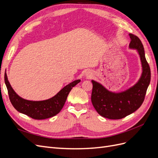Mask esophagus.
<instances>
[{
	"instance_id": "34e87169",
	"label": "esophagus",
	"mask_w": 158,
	"mask_h": 158,
	"mask_svg": "<svg viewBox=\"0 0 158 158\" xmlns=\"http://www.w3.org/2000/svg\"><path fill=\"white\" fill-rule=\"evenodd\" d=\"M92 76H93L92 72H91V71H89V70H88V71H87V72H85V77H86L87 78H91V77H92Z\"/></svg>"
}]
</instances>
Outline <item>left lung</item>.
Instances as JSON below:
<instances>
[{
  "mask_svg": "<svg viewBox=\"0 0 158 158\" xmlns=\"http://www.w3.org/2000/svg\"><path fill=\"white\" fill-rule=\"evenodd\" d=\"M129 36L131 38L129 48L137 50L140 56L142 75L133 86L118 93L109 91L100 83L92 80V105L100 115L105 118L121 119L136 111L144 102L150 82V69L146 59L144 47L136 35L130 33Z\"/></svg>",
  "mask_w": 158,
  "mask_h": 158,
  "instance_id": "8db88e82",
  "label": "left lung"
}]
</instances>
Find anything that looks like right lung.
Returning <instances> with one entry per match:
<instances>
[{
  "label": "right lung",
  "instance_id": "1",
  "mask_svg": "<svg viewBox=\"0 0 158 158\" xmlns=\"http://www.w3.org/2000/svg\"><path fill=\"white\" fill-rule=\"evenodd\" d=\"M4 82L13 107L18 112L25 114L32 118L41 120L53 117L61 111L70 90L80 82V80L73 81L66 85L55 96L43 101H30L19 96L9 83L6 73L4 74Z\"/></svg>",
  "mask_w": 158,
  "mask_h": 158
}]
</instances>
